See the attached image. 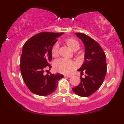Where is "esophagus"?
Returning a JSON list of instances; mask_svg holds the SVG:
<instances>
[{"instance_id":"obj_1","label":"esophagus","mask_w":124,"mask_h":124,"mask_svg":"<svg viewBox=\"0 0 124 124\" xmlns=\"http://www.w3.org/2000/svg\"><path fill=\"white\" fill-rule=\"evenodd\" d=\"M64 77H65L70 78V77H72V76H71V75H64Z\"/></svg>"}]
</instances>
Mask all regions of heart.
<instances>
[{
  "instance_id": "heart-1",
  "label": "heart",
  "mask_w": 124,
  "mask_h": 124,
  "mask_svg": "<svg viewBox=\"0 0 124 124\" xmlns=\"http://www.w3.org/2000/svg\"><path fill=\"white\" fill-rule=\"evenodd\" d=\"M65 43L73 51H76L79 48V44L77 40L73 38H68L65 40ZM59 46L58 43L54 44L51 50L53 57H56L59 55ZM54 68L57 72L62 74H70L75 68L76 65L73 61L66 59H60L54 62Z\"/></svg>"
}]
</instances>
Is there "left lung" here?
I'll return each instance as SVG.
<instances>
[{
	"label": "left lung",
	"instance_id": "obj_1",
	"mask_svg": "<svg viewBox=\"0 0 124 124\" xmlns=\"http://www.w3.org/2000/svg\"><path fill=\"white\" fill-rule=\"evenodd\" d=\"M85 46V61L77 70L85 77H80L81 83L72 88L76 94L87 97L97 91L102 85L106 75V56L101 46L95 40L84 33H74Z\"/></svg>",
	"mask_w": 124,
	"mask_h": 124
}]
</instances>
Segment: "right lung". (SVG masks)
Here are the masks:
<instances>
[{
	"label": "right lung",
	"mask_w": 124,
	"mask_h": 124,
	"mask_svg": "<svg viewBox=\"0 0 124 124\" xmlns=\"http://www.w3.org/2000/svg\"><path fill=\"white\" fill-rule=\"evenodd\" d=\"M64 33L42 32L30 38L23 47L20 59V70L23 79L30 91L39 96H46L55 90L62 74L44 75L48 63L52 60L51 50L57 38Z\"/></svg>",
	"instance_id": "right-lung-1"
}]
</instances>
